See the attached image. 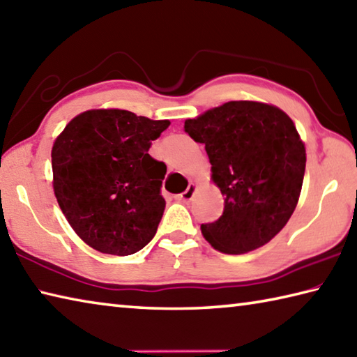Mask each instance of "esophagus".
I'll return each mask as SVG.
<instances>
[{
	"instance_id": "obj_1",
	"label": "esophagus",
	"mask_w": 357,
	"mask_h": 357,
	"mask_svg": "<svg viewBox=\"0 0 357 357\" xmlns=\"http://www.w3.org/2000/svg\"><path fill=\"white\" fill-rule=\"evenodd\" d=\"M197 189H198L197 184H195V183H190V184H189V187H187V190H185L184 193H181L179 198L183 199V201H185V203H189V201H192V199H193V197H195Z\"/></svg>"
}]
</instances>
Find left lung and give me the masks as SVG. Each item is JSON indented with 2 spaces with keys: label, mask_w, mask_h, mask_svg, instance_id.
<instances>
[{
  "label": "left lung",
  "mask_w": 357,
  "mask_h": 357,
  "mask_svg": "<svg viewBox=\"0 0 357 357\" xmlns=\"http://www.w3.org/2000/svg\"><path fill=\"white\" fill-rule=\"evenodd\" d=\"M184 131L206 145L211 179L225 197L223 215L201 225L207 242L225 255L268 243L300 199L306 148L290 116L261 101H228L195 119Z\"/></svg>",
  "instance_id": "obj_1"
}]
</instances>
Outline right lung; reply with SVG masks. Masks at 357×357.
<instances>
[{
    "mask_svg": "<svg viewBox=\"0 0 357 357\" xmlns=\"http://www.w3.org/2000/svg\"><path fill=\"white\" fill-rule=\"evenodd\" d=\"M170 120L123 109L81 112L51 150L53 189L71 228L93 250L134 255L151 241L165 209L167 167L148 150Z\"/></svg>",
    "mask_w": 357,
    "mask_h": 357,
    "instance_id": "right-lung-1",
    "label": "right lung"
}]
</instances>
